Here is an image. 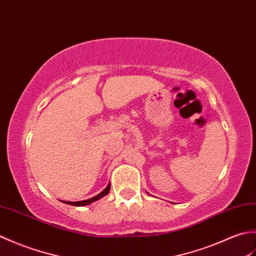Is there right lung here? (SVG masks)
Here are the masks:
<instances>
[{
	"mask_svg": "<svg viewBox=\"0 0 256 256\" xmlns=\"http://www.w3.org/2000/svg\"><path fill=\"white\" fill-rule=\"evenodd\" d=\"M110 184L107 185L106 188H105L103 192H100L98 195H96V196L93 197V198H90V200H81V202H64L68 204V205H73V206H86V205H88V204L93 202H95V200H98L100 198L106 196V195L110 192Z\"/></svg>",
	"mask_w": 256,
	"mask_h": 256,
	"instance_id": "right-lung-1",
	"label": "right lung"
}]
</instances>
